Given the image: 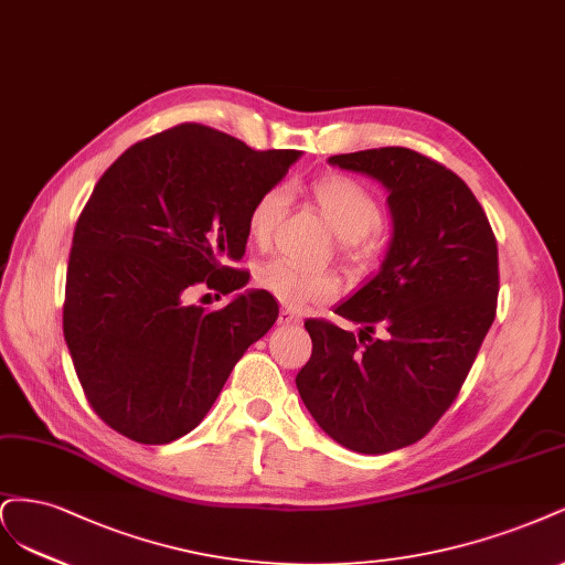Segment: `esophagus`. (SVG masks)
Here are the masks:
<instances>
[{"label": "esophagus", "mask_w": 565, "mask_h": 565, "mask_svg": "<svg viewBox=\"0 0 565 565\" xmlns=\"http://www.w3.org/2000/svg\"><path fill=\"white\" fill-rule=\"evenodd\" d=\"M296 323H300V315L290 312V309L284 307L279 312V326H296Z\"/></svg>", "instance_id": "34e87169"}]
</instances>
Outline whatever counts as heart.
<instances>
[{
  "mask_svg": "<svg viewBox=\"0 0 565 565\" xmlns=\"http://www.w3.org/2000/svg\"><path fill=\"white\" fill-rule=\"evenodd\" d=\"M312 196L333 232L344 242L352 258L371 250V234L380 227L382 213L373 192L348 175H326L312 185ZM288 206L284 185L267 188L248 211V234L256 244H265ZM256 281L263 290L290 309L331 302L340 294V281L331 271L305 269L275 258L258 267Z\"/></svg>",
  "mask_w": 565,
  "mask_h": 565,
  "instance_id": "obj_1",
  "label": "heart"
}]
</instances>
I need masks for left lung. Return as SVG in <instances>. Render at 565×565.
I'll list each match as a JSON object with an SVG mask.
<instances>
[{"mask_svg": "<svg viewBox=\"0 0 565 565\" xmlns=\"http://www.w3.org/2000/svg\"><path fill=\"white\" fill-rule=\"evenodd\" d=\"M329 163L387 190L392 239L375 275L335 307L361 323L356 335L305 321L312 356L296 385L333 441L382 455L420 441L458 396L495 319L498 244L465 180L429 157L380 148Z\"/></svg>", "mask_w": 565, "mask_h": 565, "instance_id": "left-lung-1", "label": "left lung"}]
</instances>
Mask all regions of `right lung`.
<instances>
[{
  "label": "right lung",
  "instance_id": "obj_1",
  "mask_svg": "<svg viewBox=\"0 0 565 565\" xmlns=\"http://www.w3.org/2000/svg\"><path fill=\"white\" fill-rule=\"evenodd\" d=\"M298 150H250L202 124L136 142L103 173L79 215L67 263L63 333L90 408L138 444L192 431L234 363L279 317L267 290L223 309L188 305V288L234 294L253 202Z\"/></svg>",
  "mask_w": 565,
  "mask_h": 565
}]
</instances>
